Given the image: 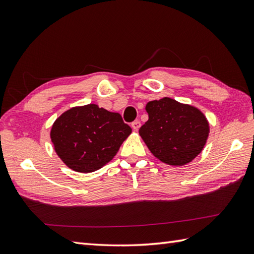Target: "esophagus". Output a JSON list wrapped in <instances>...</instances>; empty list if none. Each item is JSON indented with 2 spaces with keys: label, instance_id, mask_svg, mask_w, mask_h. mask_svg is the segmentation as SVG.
Masks as SVG:
<instances>
[{
  "label": "esophagus",
  "instance_id": "esophagus-1",
  "mask_svg": "<svg viewBox=\"0 0 254 254\" xmlns=\"http://www.w3.org/2000/svg\"><path fill=\"white\" fill-rule=\"evenodd\" d=\"M132 127H133V130H135V131H137L139 127H141V122H139L138 120H135L134 122H132Z\"/></svg>",
  "mask_w": 254,
  "mask_h": 254
}]
</instances>
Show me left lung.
Segmentation results:
<instances>
[{"label":"left lung","mask_w":254,"mask_h":254,"mask_svg":"<svg viewBox=\"0 0 254 254\" xmlns=\"http://www.w3.org/2000/svg\"><path fill=\"white\" fill-rule=\"evenodd\" d=\"M145 109L148 120L138 133L156 158L183 166L202 152L209 126L197 108L165 97L149 101Z\"/></svg>","instance_id":"obj_1"}]
</instances>
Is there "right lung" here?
<instances>
[{"instance_id": "obj_1", "label": "right lung", "mask_w": 254, "mask_h": 254, "mask_svg": "<svg viewBox=\"0 0 254 254\" xmlns=\"http://www.w3.org/2000/svg\"><path fill=\"white\" fill-rule=\"evenodd\" d=\"M131 132L119 113L89 104L62 113L53 123L50 137L68 168L87 174L109 163Z\"/></svg>"}]
</instances>
